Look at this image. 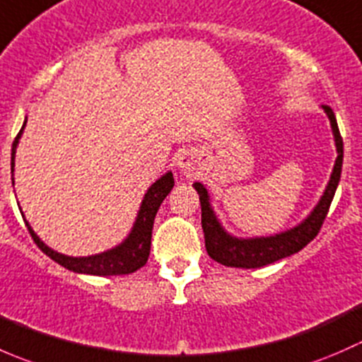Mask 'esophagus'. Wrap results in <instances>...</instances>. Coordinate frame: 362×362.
Returning a JSON list of instances; mask_svg holds the SVG:
<instances>
[{
    "label": "esophagus",
    "mask_w": 362,
    "mask_h": 362,
    "mask_svg": "<svg viewBox=\"0 0 362 362\" xmlns=\"http://www.w3.org/2000/svg\"><path fill=\"white\" fill-rule=\"evenodd\" d=\"M177 168L180 170V173H184L185 177H194L196 173H199L202 170V160H199V156L196 152H182L177 158Z\"/></svg>",
    "instance_id": "1"
}]
</instances>
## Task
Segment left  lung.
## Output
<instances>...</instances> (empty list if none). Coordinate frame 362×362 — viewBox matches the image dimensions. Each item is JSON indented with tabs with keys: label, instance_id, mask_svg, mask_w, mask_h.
Instances as JSON below:
<instances>
[{
	"label": "left lung",
	"instance_id": "obj_1",
	"mask_svg": "<svg viewBox=\"0 0 362 362\" xmlns=\"http://www.w3.org/2000/svg\"><path fill=\"white\" fill-rule=\"evenodd\" d=\"M322 110L326 112L327 119L331 122L338 158L334 160L333 173H331L326 191L320 196L319 203L310 211L308 217L303 218L294 228L269 236H254V238L233 236L231 233L226 231L224 226L221 224V221L215 215L210 203L208 189L204 187L202 182L192 184V187L198 191L199 203H202V228L204 233V247H206L208 255L214 261L221 262L224 266H231V268H261V266L272 264V262L280 261V259L289 257V255L299 252L315 238L317 233L322 228V222L326 218L327 211H329L331 202H333L334 192H337L338 187L343 164V140L338 129L337 117L326 105H322Z\"/></svg>",
	"mask_w": 362,
	"mask_h": 362
}]
</instances>
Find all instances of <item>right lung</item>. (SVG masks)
Returning a JSON list of instances; mask_svg holds the SVG:
<instances>
[{"instance_id":"1","label":"right lung","mask_w":362,"mask_h":362,"mask_svg":"<svg viewBox=\"0 0 362 362\" xmlns=\"http://www.w3.org/2000/svg\"><path fill=\"white\" fill-rule=\"evenodd\" d=\"M24 120L23 129L19 131L17 138L12 144V173L13 168H16V152L17 145H19L21 136H23V131L25 127ZM175 180L173 173L168 171L163 177L158 178L151 187L145 192L144 199H141L140 210H138L136 218H134V224L131 228L129 235L110 250L100 252V254L87 255V257H73V255H64L61 252L50 249L49 245L40 240V236L33 231V228L29 226V222L25 221L24 214V222L28 226V231L31 235V238L35 240L36 245L40 247V250L43 254L49 255L52 261H56L57 264L64 266L69 272L75 273H83V275H98V276H110V275H129L134 273L136 269H140L141 266L147 262L148 254H151V240H152V228H154V218L158 214L160 203L164 202L170 191L173 189Z\"/></svg>"}]
</instances>
